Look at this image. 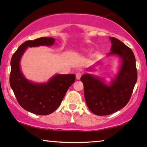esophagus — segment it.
Instances as JSON below:
<instances>
[{
    "label": "esophagus",
    "instance_id": "1",
    "mask_svg": "<svg viewBox=\"0 0 147 147\" xmlns=\"http://www.w3.org/2000/svg\"><path fill=\"white\" fill-rule=\"evenodd\" d=\"M81 76H82V74L80 73V72H78V73L76 74V77L77 80H79V79L80 78Z\"/></svg>",
    "mask_w": 147,
    "mask_h": 147
}]
</instances>
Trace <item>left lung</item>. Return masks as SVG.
Listing matches in <instances>:
<instances>
[{"mask_svg": "<svg viewBox=\"0 0 147 147\" xmlns=\"http://www.w3.org/2000/svg\"><path fill=\"white\" fill-rule=\"evenodd\" d=\"M111 47L107 57L117 56L120 65L118 73L109 83L103 78L84 74L80 78L84 85L86 103L90 111L97 115H107L119 111L128 103L137 81L136 58L132 50L123 42L109 37ZM100 62L88 68L94 70Z\"/></svg>", "mask_w": 147, "mask_h": 147, "instance_id": "1", "label": "left lung"}]
</instances>
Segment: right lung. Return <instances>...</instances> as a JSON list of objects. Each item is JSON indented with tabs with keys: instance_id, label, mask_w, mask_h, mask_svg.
I'll list each match as a JSON object with an SVG mask.
<instances>
[{
	"instance_id": "obj_1",
	"label": "right lung",
	"mask_w": 147,
	"mask_h": 147,
	"mask_svg": "<svg viewBox=\"0 0 147 147\" xmlns=\"http://www.w3.org/2000/svg\"><path fill=\"white\" fill-rule=\"evenodd\" d=\"M53 38L42 37L23 42L11 59L9 83L19 105L26 111L36 115H49L56 109L69 87L75 82V74H55L47 82H35L26 78L20 60L28 47L52 46Z\"/></svg>"
}]
</instances>
